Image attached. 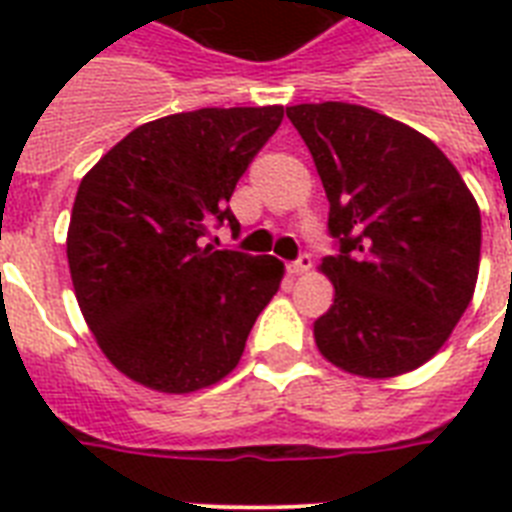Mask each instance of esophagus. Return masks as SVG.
Listing matches in <instances>:
<instances>
[{"label":"esophagus","instance_id":"34e87169","mask_svg":"<svg viewBox=\"0 0 512 512\" xmlns=\"http://www.w3.org/2000/svg\"><path fill=\"white\" fill-rule=\"evenodd\" d=\"M311 265H313L311 255H300V257H297V260H295V263H289V265H287V271L292 273V276H303V273L311 271Z\"/></svg>","mask_w":512,"mask_h":512}]
</instances>
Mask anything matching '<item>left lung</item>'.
I'll use <instances>...</instances> for the list:
<instances>
[{
    "label": "left lung",
    "instance_id": "1",
    "mask_svg": "<svg viewBox=\"0 0 512 512\" xmlns=\"http://www.w3.org/2000/svg\"><path fill=\"white\" fill-rule=\"evenodd\" d=\"M340 252L321 260L335 303L313 324L321 356L358 377H398L449 340L481 263V212L444 151L353 103H300Z\"/></svg>",
    "mask_w": 512,
    "mask_h": 512
}]
</instances>
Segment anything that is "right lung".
I'll return each mask as SVG.
<instances>
[{"label":"right lung","instance_id":"right-lung-1","mask_svg":"<svg viewBox=\"0 0 512 512\" xmlns=\"http://www.w3.org/2000/svg\"><path fill=\"white\" fill-rule=\"evenodd\" d=\"M281 119V106L164 116L82 177L66 239L76 303L130 380L193 393L239 364L284 263L204 239L223 223L239 228L233 188Z\"/></svg>","mask_w":512,"mask_h":512}]
</instances>
